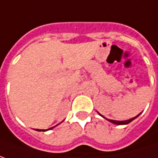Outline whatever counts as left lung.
Masks as SVG:
<instances>
[{"label":"left lung","mask_w":158,"mask_h":158,"mask_svg":"<svg viewBox=\"0 0 158 158\" xmlns=\"http://www.w3.org/2000/svg\"><path fill=\"white\" fill-rule=\"evenodd\" d=\"M140 114H141V113H140ZM140 114H138L137 116L134 117V118H130V119H127V120H123V121H118V120H112V119H108V118H106L105 117H103L101 114H99V113H98V115H100L102 118H105V119H107L108 121L111 122V123H113V124H115V125H127V124L130 123L131 121H133V120H134L135 118H137V117H138Z\"/></svg>","instance_id":"left-lung-1"}]
</instances>
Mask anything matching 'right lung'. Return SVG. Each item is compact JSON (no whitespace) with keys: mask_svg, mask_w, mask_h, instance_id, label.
I'll use <instances>...</instances> for the list:
<instances>
[{"mask_svg":"<svg viewBox=\"0 0 158 158\" xmlns=\"http://www.w3.org/2000/svg\"><path fill=\"white\" fill-rule=\"evenodd\" d=\"M56 127V126H55ZM53 127H50V128H49V129H36L37 131H47V130H50V129H52Z\"/></svg>","mask_w":158,"mask_h":158,"instance_id":"obj_1","label":"right lung"}]
</instances>
